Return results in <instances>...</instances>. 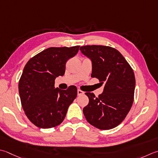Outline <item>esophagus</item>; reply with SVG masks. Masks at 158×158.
<instances>
[{
  "label": "esophagus",
  "mask_w": 158,
  "mask_h": 158,
  "mask_svg": "<svg viewBox=\"0 0 158 158\" xmlns=\"http://www.w3.org/2000/svg\"><path fill=\"white\" fill-rule=\"evenodd\" d=\"M83 94H84V92L81 91V89H78V90H77V95H78V96H81Z\"/></svg>",
  "instance_id": "esophagus-1"
}]
</instances>
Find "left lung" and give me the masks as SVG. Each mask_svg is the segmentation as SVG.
Wrapping results in <instances>:
<instances>
[{"label":"left lung","instance_id":"obj_1","mask_svg":"<svg viewBox=\"0 0 158 158\" xmlns=\"http://www.w3.org/2000/svg\"><path fill=\"white\" fill-rule=\"evenodd\" d=\"M92 61V77L104 83L103 93L96 97L85 92L89 103L83 109L87 121L102 130L113 129L125 118L134 102L135 79L134 71L121 53L106 46L80 47Z\"/></svg>","mask_w":158,"mask_h":158}]
</instances>
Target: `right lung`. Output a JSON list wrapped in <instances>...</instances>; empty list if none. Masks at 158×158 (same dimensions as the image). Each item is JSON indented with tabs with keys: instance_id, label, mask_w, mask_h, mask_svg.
Here are the masks:
<instances>
[{
	"instance_id": "right-lung-1",
	"label": "right lung",
	"mask_w": 158,
	"mask_h": 158,
	"mask_svg": "<svg viewBox=\"0 0 158 158\" xmlns=\"http://www.w3.org/2000/svg\"><path fill=\"white\" fill-rule=\"evenodd\" d=\"M79 46L51 47L28 61L18 84L20 98L27 118L42 129L61 124L77 95L76 86L55 88V79L63 76L66 63L77 55Z\"/></svg>"
}]
</instances>
